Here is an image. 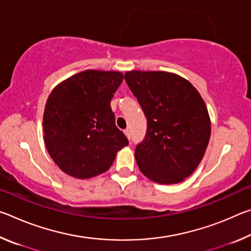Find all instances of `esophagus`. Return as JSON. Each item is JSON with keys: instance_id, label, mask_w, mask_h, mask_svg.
<instances>
[{"instance_id": "obj_1", "label": "esophagus", "mask_w": 251, "mask_h": 251, "mask_svg": "<svg viewBox=\"0 0 251 251\" xmlns=\"http://www.w3.org/2000/svg\"><path fill=\"white\" fill-rule=\"evenodd\" d=\"M124 134L126 135L127 138H128V139L130 138V130H129V129H125V130H124Z\"/></svg>"}]
</instances>
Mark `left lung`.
<instances>
[{
  "instance_id": "obj_1",
  "label": "left lung",
  "mask_w": 251,
  "mask_h": 251,
  "mask_svg": "<svg viewBox=\"0 0 251 251\" xmlns=\"http://www.w3.org/2000/svg\"><path fill=\"white\" fill-rule=\"evenodd\" d=\"M125 80L147 117L136 146L139 171L158 184H178L201 163L210 138L205 101L189 80L169 72L129 71Z\"/></svg>"
}]
</instances>
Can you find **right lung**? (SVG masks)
<instances>
[{
    "label": "right lung",
    "instance_id": "right-lung-1",
    "mask_svg": "<svg viewBox=\"0 0 251 251\" xmlns=\"http://www.w3.org/2000/svg\"><path fill=\"white\" fill-rule=\"evenodd\" d=\"M123 77L117 71L87 70L57 84L50 94L43 115L44 142L67 175L78 179L100 175L128 145L110 108Z\"/></svg>",
    "mask_w": 251,
    "mask_h": 251
}]
</instances>
